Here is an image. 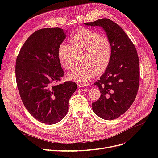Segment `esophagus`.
Here are the masks:
<instances>
[{
	"label": "esophagus",
	"instance_id": "1",
	"mask_svg": "<svg viewBox=\"0 0 158 158\" xmlns=\"http://www.w3.org/2000/svg\"><path fill=\"white\" fill-rule=\"evenodd\" d=\"M88 85V84L86 83H78V88H84V87H86Z\"/></svg>",
	"mask_w": 158,
	"mask_h": 158
}]
</instances>
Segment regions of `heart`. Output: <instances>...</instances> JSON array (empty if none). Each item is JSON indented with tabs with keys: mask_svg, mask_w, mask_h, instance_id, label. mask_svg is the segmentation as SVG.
Listing matches in <instances>:
<instances>
[{
	"mask_svg": "<svg viewBox=\"0 0 158 158\" xmlns=\"http://www.w3.org/2000/svg\"><path fill=\"white\" fill-rule=\"evenodd\" d=\"M71 45H60L58 57L66 70H71L78 62V55L82 54V64L69 73V79L85 83L92 79L97 72L106 70L112 58V44L109 39L98 32L84 28L70 37Z\"/></svg>",
	"mask_w": 158,
	"mask_h": 158,
	"instance_id": "b5f03b06",
	"label": "heart"
}]
</instances>
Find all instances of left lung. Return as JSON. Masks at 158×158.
Instances as JSON below:
<instances>
[{
	"label": "left lung",
	"instance_id": "obj_1",
	"mask_svg": "<svg viewBox=\"0 0 158 158\" xmlns=\"http://www.w3.org/2000/svg\"><path fill=\"white\" fill-rule=\"evenodd\" d=\"M99 26L112 44V58L100 79L95 82L101 96L92 103L93 111L105 120L120 117L135 100L139 87V59L135 45L115 22L108 18L84 23Z\"/></svg>",
	"mask_w": 158,
	"mask_h": 158
}]
</instances>
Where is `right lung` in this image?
Masks as SVG:
<instances>
[{
  "label": "right lung",
  "instance_id": "1",
  "mask_svg": "<svg viewBox=\"0 0 158 158\" xmlns=\"http://www.w3.org/2000/svg\"><path fill=\"white\" fill-rule=\"evenodd\" d=\"M66 35L59 27L35 31L23 45L16 62V83L23 105L38 121L49 125L66 116L69 99L77 89L70 81L55 84L64 76L58 49Z\"/></svg>",
  "mask_w": 158,
  "mask_h": 158
}]
</instances>
